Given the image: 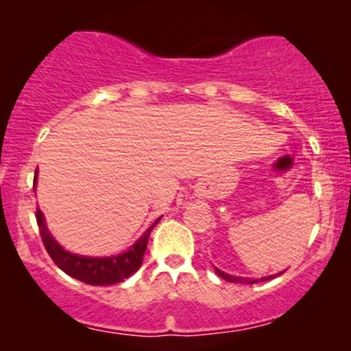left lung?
Wrapping results in <instances>:
<instances>
[{"mask_svg":"<svg viewBox=\"0 0 351 351\" xmlns=\"http://www.w3.org/2000/svg\"><path fill=\"white\" fill-rule=\"evenodd\" d=\"M215 271H216V274L219 277H223L224 280H228V282H234V284H256V282H264V280H271V279H274V277H277V276H280V274H284V271L282 272H279V274H276V276H267V277H261V279H244V277H237V276H231V274H226V272H223V271H219V269L217 267H215Z\"/></svg>","mask_w":351,"mask_h":351,"instance_id":"left-lung-1","label":"left lung"}]
</instances>
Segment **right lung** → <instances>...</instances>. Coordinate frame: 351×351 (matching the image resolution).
<instances>
[{
  "label": "right lung",
  "mask_w": 351,
  "mask_h": 351,
  "mask_svg": "<svg viewBox=\"0 0 351 351\" xmlns=\"http://www.w3.org/2000/svg\"><path fill=\"white\" fill-rule=\"evenodd\" d=\"M36 180H38V170H36L34 176V186ZM160 219H162V217H158V219L140 236V239L125 252L110 257H88L66 251V249L52 237L49 229L46 226V221H44V215L41 209L38 208V211H36V221H38L39 232H41L44 247H46L51 259L54 261L56 265H58L60 271L66 272L67 276L74 277V279L88 285L119 284V282L128 279L132 274L138 271L143 261V254L147 251L148 237H150L152 229L158 224Z\"/></svg>",
  "instance_id": "1"
}]
</instances>
